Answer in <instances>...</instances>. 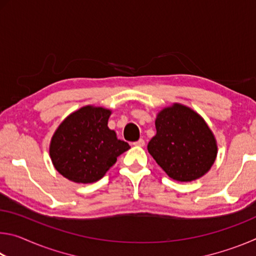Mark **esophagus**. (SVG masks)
I'll return each instance as SVG.
<instances>
[{"instance_id": "34e87169", "label": "esophagus", "mask_w": 256, "mask_h": 256, "mask_svg": "<svg viewBox=\"0 0 256 256\" xmlns=\"http://www.w3.org/2000/svg\"><path fill=\"white\" fill-rule=\"evenodd\" d=\"M146 144V142L144 138H138V141L134 142V146H144Z\"/></svg>"}]
</instances>
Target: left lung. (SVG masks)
Listing matches in <instances>:
<instances>
[{
    "label": "left lung",
    "instance_id": "1",
    "mask_svg": "<svg viewBox=\"0 0 256 256\" xmlns=\"http://www.w3.org/2000/svg\"><path fill=\"white\" fill-rule=\"evenodd\" d=\"M156 130L148 151L170 178L190 182L210 170L216 156V140L196 112L180 104L164 108L156 120Z\"/></svg>",
    "mask_w": 256,
    "mask_h": 256
}]
</instances>
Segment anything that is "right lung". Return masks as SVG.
<instances>
[{
	"instance_id": "obj_1",
	"label": "right lung",
	"mask_w": 256,
	"mask_h": 256,
	"mask_svg": "<svg viewBox=\"0 0 256 256\" xmlns=\"http://www.w3.org/2000/svg\"><path fill=\"white\" fill-rule=\"evenodd\" d=\"M110 110L86 106L63 120L52 138L50 154L60 174L76 183L102 178L124 151L128 142L108 128Z\"/></svg>"
}]
</instances>
